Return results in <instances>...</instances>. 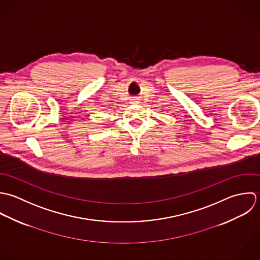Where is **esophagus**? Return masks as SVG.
<instances>
[{
    "mask_svg": "<svg viewBox=\"0 0 260 260\" xmlns=\"http://www.w3.org/2000/svg\"><path fill=\"white\" fill-rule=\"evenodd\" d=\"M140 102L138 100H134V104H139Z\"/></svg>",
    "mask_w": 260,
    "mask_h": 260,
    "instance_id": "esophagus-1",
    "label": "esophagus"
}]
</instances>
